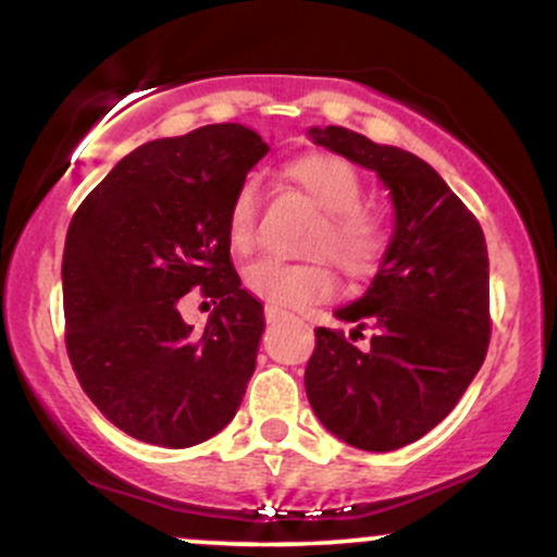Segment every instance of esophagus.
<instances>
[{
    "label": "esophagus",
    "mask_w": 557,
    "mask_h": 557,
    "mask_svg": "<svg viewBox=\"0 0 557 557\" xmlns=\"http://www.w3.org/2000/svg\"><path fill=\"white\" fill-rule=\"evenodd\" d=\"M264 317H267V322H277V319H285V317H290L287 314L285 309H280V306H264Z\"/></svg>",
    "instance_id": "esophagus-1"
}]
</instances>
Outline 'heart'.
I'll return each mask as SVG.
<instances>
[{"mask_svg":"<svg viewBox=\"0 0 557 557\" xmlns=\"http://www.w3.org/2000/svg\"><path fill=\"white\" fill-rule=\"evenodd\" d=\"M285 177L322 209L311 230L309 251L322 253L309 261H280L261 257L243 270L248 293L274 306L304 309L335 298L337 274L324 257L341 267L354 283H369L387 261L393 246V222L376 203L361 201L363 181L359 170L330 151H309L285 164ZM259 185L243 181L227 207L225 233L233 251L248 253L257 243Z\"/></svg>","mask_w":557,"mask_h":557,"instance_id":"1","label":"heart"}]
</instances>
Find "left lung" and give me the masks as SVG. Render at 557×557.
<instances>
[{"label":"left lung","instance_id":"left-lung-1","mask_svg":"<svg viewBox=\"0 0 557 557\" xmlns=\"http://www.w3.org/2000/svg\"><path fill=\"white\" fill-rule=\"evenodd\" d=\"M311 138L382 177L395 233L367 296L337 311L356 330H314L306 395L348 445L398 450L456 408L487 356V243L476 216L424 159L337 125L311 127ZM363 329L370 343L359 349Z\"/></svg>","mask_w":557,"mask_h":557}]
</instances>
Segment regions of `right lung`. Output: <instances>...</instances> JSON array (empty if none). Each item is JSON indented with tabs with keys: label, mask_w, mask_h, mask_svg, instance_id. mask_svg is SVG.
<instances>
[{
	"label": "right lung",
	"mask_w": 557,
	"mask_h": 557,
	"mask_svg": "<svg viewBox=\"0 0 557 557\" xmlns=\"http://www.w3.org/2000/svg\"><path fill=\"white\" fill-rule=\"evenodd\" d=\"M270 151L225 123L138 146L73 214L62 257L65 345L83 393L117 430L190 447L233 421L257 367L264 309L240 287L227 207ZM194 286L215 311L180 317Z\"/></svg>",
	"instance_id": "add662e5"
}]
</instances>
